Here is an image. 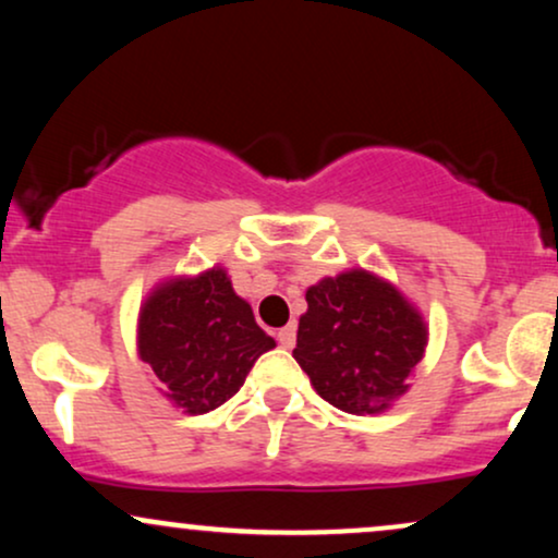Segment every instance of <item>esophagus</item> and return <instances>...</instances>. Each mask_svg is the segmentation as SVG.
Here are the masks:
<instances>
[{
    "mask_svg": "<svg viewBox=\"0 0 558 558\" xmlns=\"http://www.w3.org/2000/svg\"><path fill=\"white\" fill-rule=\"evenodd\" d=\"M278 343L283 345V349H293V343H296V325H286V328H280Z\"/></svg>",
    "mask_w": 558,
    "mask_h": 558,
    "instance_id": "34e87169",
    "label": "esophagus"
}]
</instances>
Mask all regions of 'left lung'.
Here are the masks:
<instances>
[{
  "label": "left lung",
  "mask_w": 558,
  "mask_h": 558,
  "mask_svg": "<svg viewBox=\"0 0 558 558\" xmlns=\"http://www.w3.org/2000/svg\"><path fill=\"white\" fill-rule=\"evenodd\" d=\"M427 338L417 304L377 272L351 267L306 288L293 360L341 412L383 414L409 390Z\"/></svg>",
  "instance_id": "obj_1"
}]
</instances>
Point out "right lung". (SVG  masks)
<instances>
[{
  "mask_svg": "<svg viewBox=\"0 0 558 558\" xmlns=\"http://www.w3.org/2000/svg\"><path fill=\"white\" fill-rule=\"evenodd\" d=\"M275 349L226 267L172 275L138 306L136 351L157 390L183 414H207L239 393L248 369Z\"/></svg>",
  "mask_w": 558,
  "mask_h": 558,
  "instance_id": "right-lung-1",
  "label": "right lung"
}]
</instances>
